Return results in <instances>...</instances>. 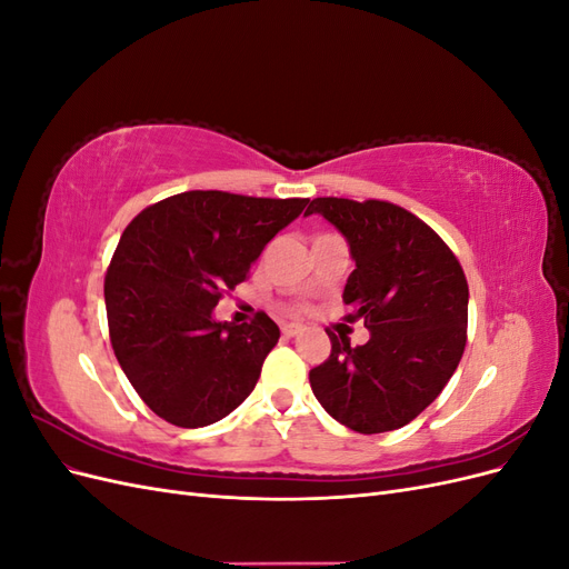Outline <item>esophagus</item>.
I'll use <instances>...</instances> for the list:
<instances>
[{
  "instance_id": "1",
  "label": "esophagus",
  "mask_w": 569,
  "mask_h": 569,
  "mask_svg": "<svg viewBox=\"0 0 569 569\" xmlns=\"http://www.w3.org/2000/svg\"><path fill=\"white\" fill-rule=\"evenodd\" d=\"M301 332L299 325H282V335L284 337H297Z\"/></svg>"
}]
</instances>
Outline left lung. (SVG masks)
Listing matches in <instances>:
<instances>
[{"mask_svg": "<svg viewBox=\"0 0 569 569\" xmlns=\"http://www.w3.org/2000/svg\"><path fill=\"white\" fill-rule=\"evenodd\" d=\"M320 213L343 234L356 270L343 287L349 320L370 339L351 347L330 335L332 353L311 370L320 406L360 435L391 432L432 403L456 372L468 332V280L453 251L420 218L389 201L320 197Z\"/></svg>", "mask_w": 569, "mask_h": 569, "instance_id": "left-lung-1", "label": "left lung"}]
</instances>
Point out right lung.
Wrapping results in <instances>:
<instances>
[{"label": "right lung", "mask_w": 569, "mask_h": 569, "mask_svg": "<svg viewBox=\"0 0 569 569\" xmlns=\"http://www.w3.org/2000/svg\"><path fill=\"white\" fill-rule=\"evenodd\" d=\"M306 203L197 189L149 206L126 228L104 282L111 347L166 422L213 425L253 391L280 327L266 313L220 322L213 308Z\"/></svg>", "instance_id": "right-lung-1"}]
</instances>
